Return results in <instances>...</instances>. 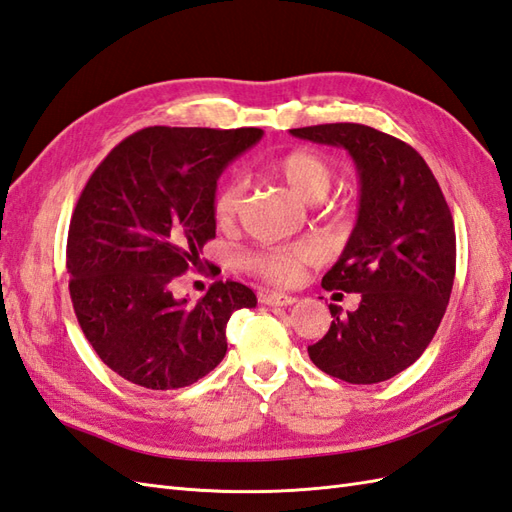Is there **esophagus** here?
<instances>
[{
  "instance_id": "obj_1",
  "label": "esophagus",
  "mask_w": 512,
  "mask_h": 512,
  "mask_svg": "<svg viewBox=\"0 0 512 512\" xmlns=\"http://www.w3.org/2000/svg\"><path fill=\"white\" fill-rule=\"evenodd\" d=\"M259 300L264 305H270V307H287V305H294L296 298L294 296H287V294H281V292H268V294H261Z\"/></svg>"
}]
</instances>
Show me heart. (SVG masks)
Segmentation results:
<instances>
[{"label": "heart", "mask_w": 512, "mask_h": 512, "mask_svg": "<svg viewBox=\"0 0 512 512\" xmlns=\"http://www.w3.org/2000/svg\"><path fill=\"white\" fill-rule=\"evenodd\" d=\"M272 170L277 173L296 196L303 201L316 203L324 199L326 192L333 186V168L316 151L309 149H294L277 157L272 164ZM244 201V181L240 177L227 179L216 190L212 201V212L220 227H229L238 218V212ZM316 259V251L311 244L296 242L264 248V251L251 253L246 257V266L259 277H264L274 283H292L298 272Z\"/></svg>", "instance_id": "heart-1"}]
</instances>
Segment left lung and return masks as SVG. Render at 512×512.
Returning a JSON list of instances; mask_svg holds the SVG:
<instances>
[{"label": "left lung", "instance_id": "obj_1", "mask_svg": "<svg viewBox=\"0 0 512 512\" xmlns=\"http://www.w3.org/2000/svg\"><path fill=\"white\" fill-rule=\"evenodd\" d=\"M342 147L359 173V216L324 290L361 294L348 316L329 305L331 329L309 359L329 376L374 385L413 365L435 337L450 303L456 233L432 170L411 144L359 123L290 129Z\"/></svg>", "mask_w": 512, "mask_h": 512}]
</instances>
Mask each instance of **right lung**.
Wrapping results in <instances>:
<instances>
[{"label":"right lung","mask_w":512,"mask_h":512,"mask_svg":"<svg viewBox=\"0 0 512 512\" xmlns=\"http://www.w3.org/2000/svg\"><path fill=\"white\" fill-rule=\"evenodd\" d=\"M261 136L147 127L90 175L69 227V292L90 346L125 381L155 391L196 383L227 355L231 313L257 305L238 281H216L194 305L173 283L216 238L220 173Z\"/></svg>","instance_id":"1"}]
</instances>
